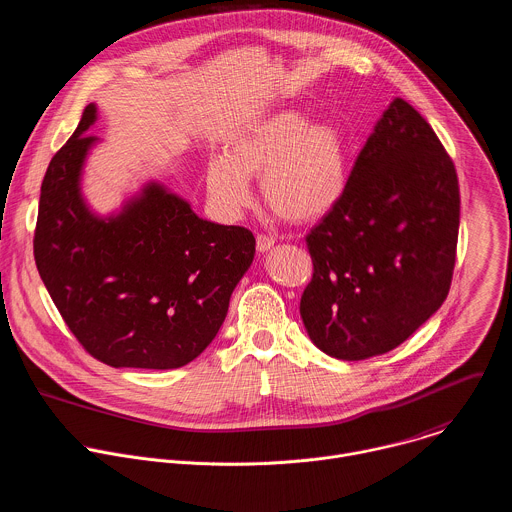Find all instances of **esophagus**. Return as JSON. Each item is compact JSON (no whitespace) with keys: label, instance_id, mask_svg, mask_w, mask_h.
Returning <instances> with one entry per match:
<instances>
[{"label":"esophagus","instance_id":"1","mask_svg":"<svg viewBox=\"0 0 512 512\" xmlns=\"http://www.w3.org/2000/svg\"><path fill=\"white\" fill-rule=\"evenodd\" d=\"M273 245H275V239H273L271 235H265V233H259V235H257V251H259V253L269 251Z\"/></svg>","mask_w":512,"mask_h":512}]
</instances>
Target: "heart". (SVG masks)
<instances>
[{
    "label": "heart",
    "mask_w": 512,
    "mask_h": 512,
    "mask_svg": "<svg viewBox=\"0 0 512 512\" xmlns=\"http://www.w3.org/2000/svg\"><path fill=\"white\" fill-rule=\"evenodd\" d=\"M253 177H261V195L275 215L291 223L315 221L346 191V138L333 124H311L297 110L275 112L237 134L225 158L209 160L211 201L237 217L251 203Z\"/></svg>",
    "instance_id": "b5f03b06"
}]
</instances>
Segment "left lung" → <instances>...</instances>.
I'll use <instances>...</instances> for the list:
<instances>
[{
    "label": "left lung",
    "instance_id": "8db88e82",
    "mask_svg": "<svg viewBox=\"0 0 512 512\" xmlns=\"http://www.w3.org/2000/svg\"><path fill=\"white\" fill-rule=\"evenodd\" d=\"M456 168L432 126L396 98L337 205L305 237L313 277L299 313L327 356L398 348L444 303L458 243Z\"/></svg>",
    "mask_w": 512,
    "mask_h": 512
}]
</instances>
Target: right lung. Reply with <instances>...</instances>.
<instances>
[{"label": "right lung", "instance_id": "obj_1", "mask_svg": "<svg viewBox=\"0 0 512 512\" xmlns=\"http://www.w3.org/2000/svg\"><path fill=\"white\" fill-rule=\"evenodd\" d=\"M94 122L88 104L46 170L34 235L40 277L92 358L112 368L187 366L223 325L255 237L197 217L160 183L114 215H94L80 191Z\"/></svg>", "mask_w": 512, "mask_h": 512}]
</instances>
